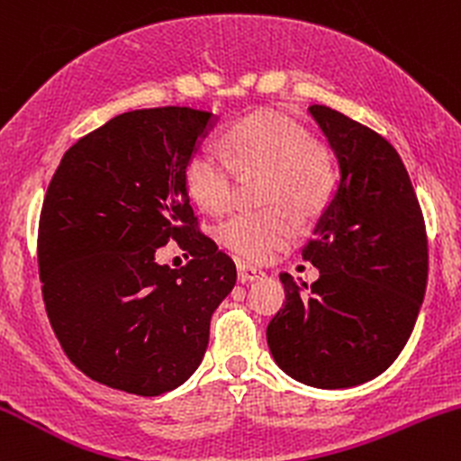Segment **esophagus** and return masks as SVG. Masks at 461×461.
Wrapping results in <instances>:
<instances>
[{"mask_svg": "<svg viewBox=\"0 0 461 461\" xmlns=\"http://www.w3.org/2000/svg\"><path fill=\"white\" fill-rule=\"evenodd\" d=\"M236 271H238V282H240V284L256 282V279H262L264 277L262 268L253 267V264H247V262H238L236 264Z\"/></svg>", "mask_w": 461, "mask_h": 461, "instance_id": "34e87169", "label": "esophagus"}]
</instances>
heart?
I'll return each mask as SVG.
<instances>
[{
    "instance_id": "obj_1",
    "label": "heart",
    "mask_w": 461,
    "mask_h": 461,
    "mask_svg": "<svg viewBox=\"0 0 461 461\" xmlns=\"http://www.w3.org/2000/svg\"><path fill=\"white\" fill-rule=\"evenodd\" d=\"M227 158L212 147H199L186 164V186L194 203L212 214L234 201V167L240 173H267L262 201L273 208L238 212L219 230L221 242L249 260H268L299 234L294 214L314 216L330 199L336 171L327 149L310 142L297 121L275 110L245 116L225 131Z\"/></svg>"
}]
</instances>
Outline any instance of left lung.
<instances>
[{
    "label": "left lung",
    "instance_id": "8db88e82",
    "mask_svg": "<svg viewBox=\"0 0 461 461\" xmlns=\"http://www.w3.org/2000/svg\"><path fill=\"white\" fill-rule=\"evenodd\" d=\"M308 113L338 160V186L303 249L314 284L282 273L285 303L268 322L285 375L322 390L382 375L403 351L427 288V234L403 160L384 136L327 108Z\"/></svg>",
    "mask_w": 461,
    "mask_h": 461
}]
</instances>
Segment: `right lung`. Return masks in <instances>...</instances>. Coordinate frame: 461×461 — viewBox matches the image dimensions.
Segmentation results:
<instances>
[{
    "label": "right lung",
    "mask_w": 461,
    "mask_h": 461,
    "mask_svg": "<svg viewBox=\"0 0 461 461\" xmlns=\"http://www.w3.org/2000/svg\"><path fill=\"white\" fill-rule=\"evenodd\" d=\"M219 116L193 108L123 113L62 156L39 223V273L60 347L95 382L140 396L199 368L210 319L236 267L194 230L186 164ZM176 237L194 256L171 269Z\"/></svg>",
    "instance_id": "obj_1"
}]
</instances>
